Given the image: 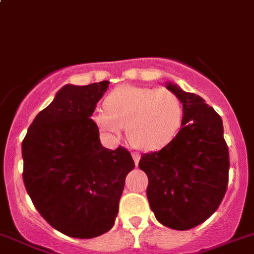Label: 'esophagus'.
<instances>
[{
	"label": "esophagus",
	"instance_id": "esophagus-1",
	"mask_svg": "<svg viewBox=\"0 0 254 254\" xmlns=\"http://www.w3.org/2000/svg\"><path fill=\"white\" fill-rule=\"evenodd\" d=\"M132 158H134V162L135 165H139V161H140V153L139 152H132Z\"/></svg>",
	"mask_w": 254,
	"mask_h": 254
}]
</instances>
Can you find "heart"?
<instances>
[{
    "label": "heart",
    "instance_id": "heart-1",
    "mask_svg": "<svg viewBox=\"0 0 254 254\" xmlns=\"http://www.w3.org/2000/svg\"><path fill=\"white\" fill-rule=\"evenodd\" d=\"M104 108L93 114L97 127L109 134L127 129L132 145L142 150L167 145L183 120V104L167 88L120 86L107 96Z\"/></svg>",
    "mask_w": 254,
    "mask_h": 254
}]
</instances>
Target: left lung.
I'll use <instances>...</instances> for the list:
<instances>
[{"instance_id": "obj_1", "label": "left lung", "mask_w": 254, "mask_h": 254, "mask_svg": "<svg viewBox=\"0 0 254 254\" xmlns=\"http://www.w3.org/2000/svg\"><path fill=\"white\" fill-rule=\"evenodd\" d=\"M167 88L183 103L182 127L170 143L143 153L139 167L158 221L173 230L193 229L217 210L229 183V147L221 117L201 97L172 83Z\"/></svg>"}]
</instances>
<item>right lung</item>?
Masks as SVG:
<instances>
[{"mask_svg":"<svg viewBox=\"0 0 254 254\" xmlns=\"http://www.w3.org/2000/svg\"><path fill=\"white\" fill-rule=\"evenodd\" d=\"M109 86H64L33 120L22 142L23 182L50 226L75 238L109 231L125 177L135 167L129 151L103 147L91 115Z\"/></svg>","mask_w":254,"mask_h":254,"instance_id":"1","label":"right lung"}]
</instances>
